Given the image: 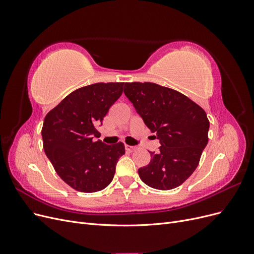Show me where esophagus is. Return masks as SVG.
Wrapping results in <instances>:
<instances>
[{
	"instance_id": "esophagus-1",
	"label": "esophagus",
	"mask_w": 254,
	"mask_h": 254,
	"mask_svg": "<svg viewBox=\"0 0 254 254\" xmlns=\"http://www.w3.org/2000/svg\"><path fill=\"white\" fill-rule=\"evenodd\" d=\"M135 146H130V145H125V149L127 152H132L135 150Z\"/></svg>"
}]
</instances>
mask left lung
Segmentation results:
<instances>
[{
    "label": "left lung",
    "instance_id": "8db88e82",
    "mask_svg": "<svg viewBox=\"0 0 254 254\" xmlns=\"http://www.w3.org/2000/svg\"><path fill=\"white\" fill-rule=\"evenodd\" d=\"M124 93L145 125L160 142L148 165L139 168L141 180L157 190H172L194 173L207 144L206 113L180 92L152 82H126Z\"/></svg>",
    "mask_w": 254,
    "mask_h": 254
}]
</instances>
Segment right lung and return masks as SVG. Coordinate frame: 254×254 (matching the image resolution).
<instances>
[{
    "instance_id": "obj_1",
    "label": "right lung",
    "mask_w": 254,
    "mask_h": 254,
    "mask_svg": "<svg viewBox=\"0 0 254 254\" xmlns=\"http://www.w3.org/2000/svg\"><path fill=\"white\" fill-rule=\"evenodd\" d=\"M124 82H98L79 88L64 98L44 119V152L58 176L74 190L94 193L108 187L125 153L122 142H95L97 127L123 93Z\"/></svg>"
}]
</instances>
